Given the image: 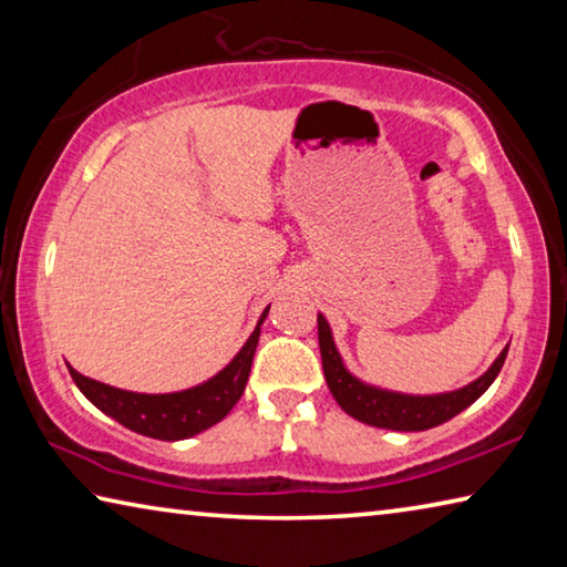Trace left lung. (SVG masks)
Instances as JSON below:
<instances>
[{"mask_svg": "<svg viewBox=\"0 0 567 567\" xmlns=\"http://www.w3.org/2000/svg\"><path fill=\"white\" fill-rule=\"evenodd\" d=\"M318 338H320V354H322V370L324 380L332 398L338 405L352 415L354 420L368 422V425L385 427V430H400V433H420V430H430L435 425H443L457 412H463L467 405L483 395V392L493 385V380L501 372L507 348L501 352V358L493 362V368L485 372L483 378L470 382L463 390L445 392V395H400V392L378 390L352 378L340 360V352L332 342V332L328 320L318 315Z\"/></svg>", "mask_w": 567, "mask_h": 567, "instance_id": "left-lung-1", "label": "left lung"}]
</instances>
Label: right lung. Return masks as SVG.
Wrapping results in <instances>:
<instances>
[{
	"label": "right lung",
	"mask_w": 567,
	"mask_h": 567,
	"mask_svg": "<svg viewBox=\"0 0 567 567\" xmlns=\"http://www.w3.org/2000/svg\"><path fill=\"white\" fill-rule=\"evenodd\" d=\"M267 310L262 312L260 322H257L255 332L249 334L245 348L235 354V360L223 372H217L213 380L197 388L169 392V395H142V392L110 388L104 382L84 378L74 368H70V375L74 385L82 390V395L94 408H100L110 417L117 420L120 425L155 440H185L213 427L243 398L257 340H260V324L267 318Z\"/></svg>",
	"instance_id": "obj_1"
}]
</instances>
